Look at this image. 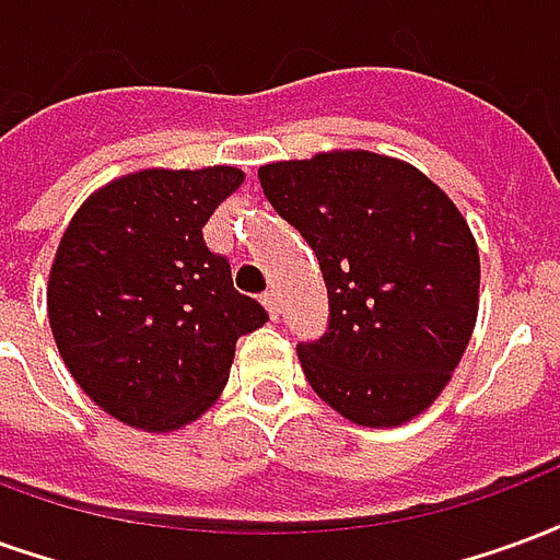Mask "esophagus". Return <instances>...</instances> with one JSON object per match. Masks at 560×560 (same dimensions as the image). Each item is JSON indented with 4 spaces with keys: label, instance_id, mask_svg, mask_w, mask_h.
Wrapping results in <instances>:
<instances>
[{
    "label": "esophagus",
    "instance_id": "obj_1",
    "mask_svg": "<svg viewBox=\"0 0 560 560\" xmlns=\"http://www.w3.org/2000/svg\"><path fill=\"white\" fill-rule=\"evenodd\" d=\"M260 303H264V308H267L272 320L279 317V293L267 291V293H264V296H260Z\"/></svg>",
    "mask_w": 560,
    "mask_h": 560
}]
</instances>
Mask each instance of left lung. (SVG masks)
Returning a JSON list of instances; mask_svg holds the SVG:
<instances>
[{
  "label": "left lung",
  "instance_id": "8db88e82",
  "mask_svg": "<svg viewBox=\"0 0 560 560\" xmlns=\"http://www.w3.org/2000/svg\"><path fill=\"white\" fill-rule=\"evenodd\" d=\"M264 195L312 245L329 329L296 357L353 425H405L453 381L480 312V252L444 188L369 149L269 161Z\"/></svg>",
  "mask_w": 560,
  "mask_h": 560
}]
</instances>
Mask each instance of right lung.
I'll use <instances>...</instances> for the list:
<instances>
[{
    "instance_id": "1",
    "label": "right lung",
    "mask_w": 560,
    "mask_h": 560,
    "mask_svg": "<svg viewBox=\"0 0 560 560\" xmlns=\"http://www.w3.org/2000/svg\"><path fill=\"white\" fill-rule=\"evenodd\" d=\"M243 179L231 164L147 167L95 188L68 221L47 279L50 332L78 387L122 425L167 434L200 420L236 339L267 324L203 243Z\"/></svg>"
}]
</instances>
